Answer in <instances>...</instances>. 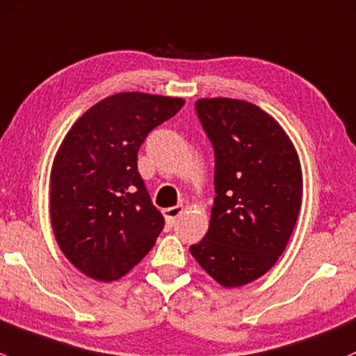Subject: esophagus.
I'll return each instance as SVG.
<instances>
[{
  "label": "esophagus",
  "mask_w": 356,
  "mask_h": 356,
  "mask_svg": "<svg viewBox=\"0 0 356 356\" xmlns=\"http://www.w3.org/2000/svg\"><path fill=\"white\" fill-rule=\"evenodd\" d=\"M181 212H183V207H181V205H173V207L164 209V218H166V222H168V225L173 226V225H175V221H177V219L179 218V216H181Z\"/></svg>",
  "instance_id": "obj_1"
}]
</instances>
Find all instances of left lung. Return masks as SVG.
I'll use <instances>...</instances> for the list:
<instances>
[{
    "label": "left lung",
    "mask_w": 356,
    "mask_h": 356,
    "mask_svg": "<svg viewBox=\"0 0 356 356\" xmlns=\"http://www.w3.org/2000/svg\"><path fill=\"white\" fill-rule=\"evenodd\" d=\"M195 113L214 149V205L205 236L190 245L226 288L266 274L286 248L302 205V170L280 123L238 99H199Z\"/></svg>",
    "instance_id": "left-lung-1"
}]
</instances>
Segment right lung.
I'll list each match as a JSON object with an SVG mask.
<instances>
[{
  "label": "right lung",
  "instance_id": "add662e5",
  "mask_svg": "<svg viewBox=\"0 0 356 356\" xmlns=\"http://www.w3.org/2000/svg\"><path fill=\"white\" fill-rule=\"evenodd\" d=\"M185 104L122 92L83 113L51 171V225L70 262L97 281H116L151 252L164 228L137 170L140 145Z\"/></svg>",
  "mask_w": 356,
  "mask_h": 356
}]
</instances>
